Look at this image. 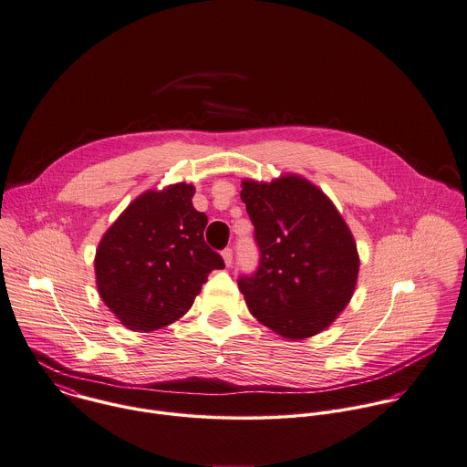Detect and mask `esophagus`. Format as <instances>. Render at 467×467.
I'll return each mask as SVG.
<instances>
[{
	"label": "esophagus",
	"instance_id": "esophagus-1",
	"mask_svg": "<svg viewBox=\"0 0 467 467\" xmlns=\"http://www.w3.org/2000/svg\"><path fill=\"white\" fill-rule=\"evenodd\" d=\"M222 258H223V262H225V265L227 267H231V264H233V251L227 247V249H223L222 251Z\"/></svg>",
	"mask_w": 467,
	"mask_h": 467
}]
</instances>
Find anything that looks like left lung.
Instances as JSON below:
<instances>
[{
	"label": "left lung",
	"instance_id": "8db88e82",
	"mask_svg": "<svg viewBox=\"0 0 467 467\" xmlns=\"http://www.w3.org/2000/svg\"><path fill=\"white\" fill-rule=\"evenodd\" d=\"M260 265L238 287L253 317L276 335L304 340L349 304L360 269L351 229L327 194L298 174L244 180Z\"/></svg>",
	"mask_w": 467,
	"mask_h": 467
}]
</instances>
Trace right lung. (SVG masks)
I'll return each mask as SVG.
<instances>
[{
  "instance_id": "add662e5",
  "label": "right lung",
  "mask_w": 467,
  "mask_h": 467,
  "mask_svg": "<svg viewBox=\"0 0 467 467\" xmlns=\"http://www.w3.org/2000/svg\"><path fill=\"white\" fill-rule=\"evenodd\" d=\"M194 185L150 189L129 203L101 236L96 285L110 313L132 331H154L182 318L207 276L225 264L203 240L205 213Z\"/></svg>"
}]
</instances>
